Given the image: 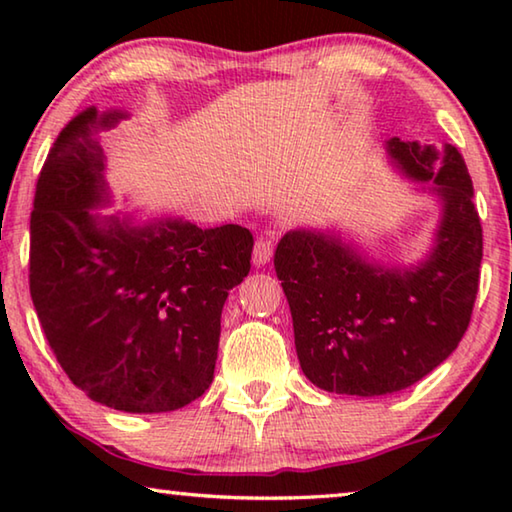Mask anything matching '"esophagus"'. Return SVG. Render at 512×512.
Instances as JSON below:
<instances>
[{
	"instance_id": "34e87169",
	"label": "esophagus",
	"mask_w": 512,
	"mask_h": 512,
	"mask_svg": "<svg viewBox=\"0 0 512 512\" xmlns=\"http://www.w3.org/2000/svg\"><path fill=\"white\" fill-rule=\"evenodd\" d=\"M273 257V241L268 237H259L255 241V250H253V262L255 266H264L271 262Z\"/></svg>"
}]
</instances>
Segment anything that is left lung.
Instances as JSON below:
<instances>
[{"mask_svg":"<svg viewBox=\"0 0 512 512\" xmlns=\"http://www.w3.org/2000/svg\"><path fill=\"white\" fill-rule=\"evenodd\" d=\"M388 153L406 176L433 180L443 203L436 246L413 268L370 264L339 235L291 230L275 250L300 368L339 395H391L440 366L461 343L479 291L483 230L456 146L402 142Z\"/></svg>","mask_w":512,"mask_h":512,"instance_id":"1","label":"left lung"}]
</instances>
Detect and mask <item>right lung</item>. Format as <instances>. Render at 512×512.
Returning a JSON list of instances; mask_svg holds the SVG:
<instances>
[{
  "instance_id": "1",
  "label": "right lung",
  "mask_w": 512,
  "mask_h": 512,
  "mask_svg": "<svg viewBox=\"0 0 512 512\" xmlns=\"http://www.w3.org/2000/svg\"><path fill=\"white\" fill-rule=\"evenodd\" d=\"M124 117L92 106L56 137L33 198L29 287L74 386L110 409L164 413L210 388L223 302L250 271L253 235L92 214L108 201L101 131Z\"/></svg>"
}]
</instances>
